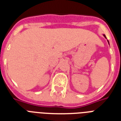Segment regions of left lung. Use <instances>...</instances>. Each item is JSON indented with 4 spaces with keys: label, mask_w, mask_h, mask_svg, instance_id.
I'll return each instance as SVG.
<instances>
[{
    "label": "left lung",
    "mask_w": 121,
    "mask_h": 121,
    "mask_svg": "<svg viewBox=\"0 0 121 121\" xmlns=\"http://www.w3.org/2000/svg\"><path fill=\"white\" fill-rule=\"evenodd\" d=\"M104 36L105 37V38H106V36H105V35H104ZM108 41V43H109V41Z\"/></svg>",
    "instance_id": "left-lung-1"
}]
</instances>
